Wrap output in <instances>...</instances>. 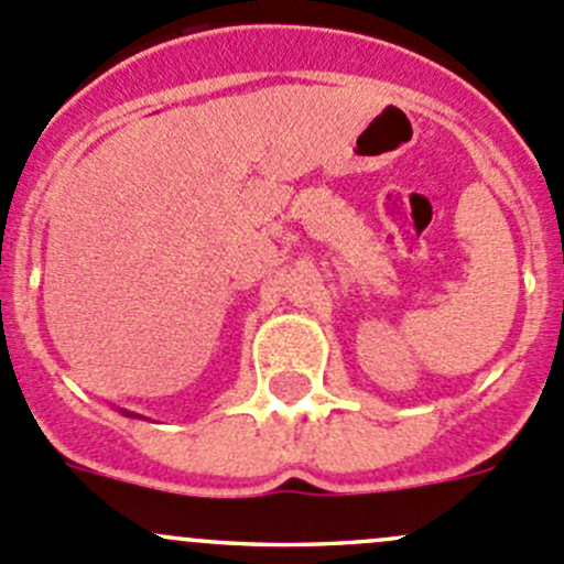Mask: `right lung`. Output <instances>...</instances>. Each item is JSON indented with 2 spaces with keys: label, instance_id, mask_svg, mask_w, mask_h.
<instances>
[{
  "label": "right lung",
  "instance_id": "add662e5",
  "mask_svg": "<svg viewBox=\"0 0 564 564\" xmlns=\"http://www.w3.org/2000/svg\"><path fill=\"white\" fill-rule=\"evenodd\" d=\"M129 415H131V413H129Z\"/></svg>",
  "mask_w": 564,
  "mask_h": 564
}]
</instances>
